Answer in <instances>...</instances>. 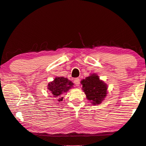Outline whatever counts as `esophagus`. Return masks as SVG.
Instances as JSON below:
<instances>
[{"mask_svg":"<svg viewBox=\"0 0 146 146\" xmlns=\"http://www.w3.org/2000/svg\"><path fill=\"white\" fill-rule=\"evenodd\" d=\"M80 79H79L78 78H75L74 79V83L76 84V86H78L79 85H80Z\"/></svg>","mask_w":146,"mask_h":146,"instance_id":"1","label":"esophagus"}]
</instances>
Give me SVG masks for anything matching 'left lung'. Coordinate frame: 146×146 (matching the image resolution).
I'll return each instance as SVG.
<instances>
[{
    "instance_id": "1",
    "label": "left lung",
    "mask_w": 146,
    "mask_h": 146,
    "mask_svg": "<svg viewBox=\"0 0 146 146\" xmlns=\"http://www.w3.org/2000/svg\"><path fill=\"white\" fill-rule=\"evenodd\" d=\"M87 100L94 105L102 103L107 94L108 86L96 74H90L80 82Z\"/></svg>"
}]
</instances>
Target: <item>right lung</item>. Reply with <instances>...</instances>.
Returning a JSON list of instances; mask_svg holds the SVG:
<instances>
[{
	"label": "right lung",
	"mask_w": 146,
	"mask_h": 146,
	"mask_svg": "<svg viewBox=\"0 0 146 146\" xmlns=\"http://www.w3.org/2000/svg\"><path fill=\"white\" fill-rule=\"evenodd\" d=\"M74 83L68 78L56 77L52 82L48 83L47 90L54 98H56L58 102H61L63 99L62 95L73 88Z\"/></svg>",
	"instance_id": "1"
}]
</instances>
